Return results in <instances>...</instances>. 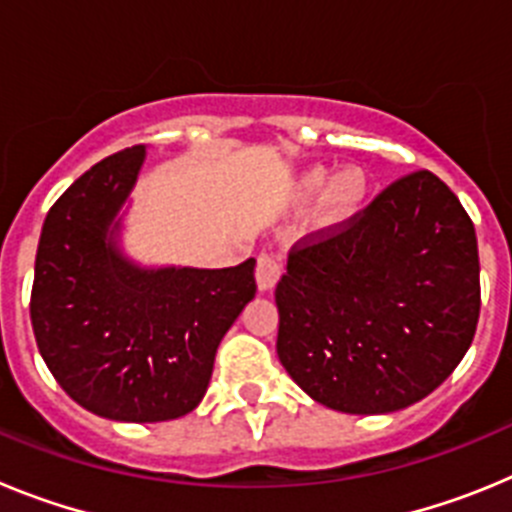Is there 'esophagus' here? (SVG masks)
Wrapping results in <instances>:
<instances>
[{"mask_svg":"<svg viewBox=\"0 0 512 512\" xmlns=\"http://www.w3.org/2000/svg\"><path fill=\"white\" fill-rule=\"evenodd\" d=\"M282 269L284 264L277 253H261L259 261H256V284H259L261 292H269V289L277 287Z\"/></svg>","mask_w":512,"mask_h":512,"instance_id":"esophagus-1","label":"esophagus"}]
</instances>
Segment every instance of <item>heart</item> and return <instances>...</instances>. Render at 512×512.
Wrapping results in <instances>:
<instances>
[{
	"label": "heart",
	"mask_w": 512,
	"mask_h": 512,
	"mask_svg": "<svg viewBox=\"0 0 512 512\" xmlns=\"http://www.w3.org/2000/svg\"><path fill=\"white\" fill-rule=\"evenodd\" d=\"M369 174L361 166H343L330 174L325 166H310L297 179V197L307 200L318 194L312 207V228L341 230L361 212L369 197Z\"/></svg>",
	"instance_id": "b5f03b06"
}]
</instances>
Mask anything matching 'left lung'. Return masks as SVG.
<instances>
[{
	"label": "left lung",
	"mask_w": 512,
	"mask_h": 512,
	"mask_svg": "<svg viewBox=\"0 0 512 512\" xmlns=\"http://www.w3.org/2000/svg\"><path fill=\"white\" fill-rule=\"evenodd\" d=\"M274 297L279 361L312 400L395 413L431 395L472 346L474 225L436 174L413 171L346 228L302 238Z\"/></svg>",
	"instance_id": "obj_1"
}]
</instances>
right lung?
Here are the masks:
<instances>
[{
    "mask_svg": "<svg viewBox=\"0 0 512 512\" xmlns=\"http://www.w3.org/2000/svg\"><path fill=\"white\" fill-rule=\"evenodd\" d=\"M146 146L94 164L48 210L30 320L40 356L89 413L158 423L205 397L217 346L256 295L248 259L228 269H146L120 251Z\"/></svg>",
    "mask_w": 512,
    "mask_h": 512,
    "instance_id": "obj_1",
    "label": "right lung"
}]
</instances>
